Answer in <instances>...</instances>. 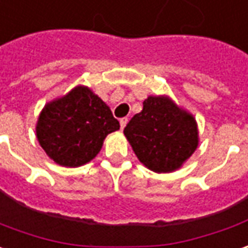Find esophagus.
<instances>
[{
  "label": "esophagus",
  "instance_id": "esophagus-1",
  "mask_svg": "<svg viewBox=\"0 0 248 248\" xmlns=\"http://www.w3.org/2000/svg\"><path fill=\"white\" fill-rule=\"evenodd\" d=\"M127 123H128V119H127V117H124V119H121V120H120V127H121V129H124V128H125V125H127Z\"/></svg>",
  "mask_w": 248,
  "mask_h": 248
}]
</instances>
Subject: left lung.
<instances>
[{
	"label": "left lung",
	"mask_w": 248,
	"mask_h": 248,
	"mask_svg": "<svg viewBox=\"0 0 248 248\" xmlns=\"http://www.w3.org/2000/svg\"><path fill=\"white\" fill-rule=\"evenodd\" d=\"M124 135L138 159L155 173L181 169L199 146L194 116L167 95H148L140 113L124 128Z\"/></svg>",
	"instance_id": "obj_1"
}]
</instances>
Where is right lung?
Segmentation results:
<instances>
[{
    "mask_svg": "<svg viewBox=\"0 0 248 248\" xmlns=\"http://www.w3.org/2000/svg\"><path fill=\"white\" fill-rule=\"evenodd\" d=\"M120 129L110 108L88 86L47 102L36 123L39 144L55 163L78 167L94 159L108 135Z\"/></svg>",
    "mask_w": 248,
    "mask_h": 248,
    "instance_id": "add662e5",
    "label": "right lung"
}]
</instances>
